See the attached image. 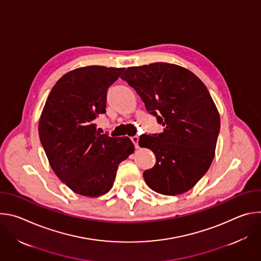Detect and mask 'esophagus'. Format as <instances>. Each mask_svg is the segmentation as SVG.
<instances>
[{"label": "esophagus", "instance_id": "34e87169", "mask_svg": "<svg viewBox=\"0 0 261 261\" xmlns=\"http://www.w3.org/2000/svg\"><path fill=\"white\" fill-rule=\"evenodd\" d=\"M131 140L133 141V143H134V145H135V147L136 148H138L139 147V145H138V140H139V137L136 135V136H133V137H131Z\"/></svg>", "mask_w": 261, "mask_h": 261}]
</instances>
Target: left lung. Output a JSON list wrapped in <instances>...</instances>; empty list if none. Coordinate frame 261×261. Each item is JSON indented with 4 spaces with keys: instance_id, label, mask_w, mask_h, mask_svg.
I'll return each instance as SVG.
<instances>
[{
    "instance_id": "left-lung-1",
    "label": "left lung",
    "mask_w": 261,
    "mask_h": 261,
    "mask_svg": "<svg viewBox=\"0 0 261 261\" xmlns=\"http://www.w3.org/2000/svg\"><path fill=\"white\" fill-rule=\"evenodd\" d=\"M126 81L157 116L163 132L142 134L139 146L156 156L153 168L143 172L146 185L163 195L192 189L215 157L220 115L204 84L193 72L169 63L129 67Z\"/></svg>"
}]
</instances>
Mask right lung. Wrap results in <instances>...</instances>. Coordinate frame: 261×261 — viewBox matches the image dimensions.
<instances>
[{
  "instance_id": "add662e5",
  "label": "right lung",
  "mask_w": 261,
  "mask_h": 261,
  "mask_svg": "<svg viewBox=\"0 0 261 261\" xmlns=\"http://www.w3.org/2000/svg\"><path fill=\"white\" fill-rule=\"evenodd\" d=\"M124 70L94 65L69 71L51 89L41 113L38 131L48 162L80 195L107 193L119 164L134 153L129 137L100 134L95 124L106 113L108 88Z\"/></svg>"
}]
</instances>
